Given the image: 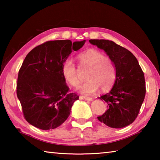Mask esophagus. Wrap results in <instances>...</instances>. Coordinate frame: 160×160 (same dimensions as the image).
<instances>
[{
	"label": "esophagus",
	"instance_id": "esophagus-1",
	"mask_svg": "<svg viewBox=\"0 0 160 160\" xmlns=\"http://www.w3.org/2000/svg\"><path fill=\"white\" fill-rule=\"evenodd\" d=\"M80 97L82 99H84L85 100H86V101H92V97H86V96H80Z\"/></svg>",
	"mask_w": 160,
	"mask_h": 160
}]
</instances>
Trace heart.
Returning <instances> with one entry per match:
<instances>
[{"mask_svg":"<svg viewBox=\"0 0 160 160\" xmlns=\"http://www.w3.org/2000/svg\"><path fill=\"white\" fill-rule=\"evenodd\" d=\"M80 69H88L85 83L78 87V90L83 94H92L100 88L107 91L114 84L116 72L114 65L109 58L95 48H90L78 56ZM65 79L72 86L80 83L78 69L72 60L68 58L61 67Z\"/></svg>","mask_w":160,"mask_h":160,"instance_id":"heart-1","label":"heart"}]
</instances>
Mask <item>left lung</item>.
Here are the masks:
<instances>
[{
  "instance_id": "8db88e82",
  "label": "left lung",
  "mask_w": 160,
  "mask_h": 160,
  "mask_svg": "<svg viewBox=\"0 0 160 160\" xmlns=\"http://www.w3.org/2000/svg\"><path fill=\"white\" fill-rule=\"evenodd\" d=\"M90 44L104 50L116 68V77L109 93L99 98L107 103V110L97 118L113 128L131 124L144 101L145 76L137 58L131 51L106 39H90Z\"/></svg>"
}]
</instances>
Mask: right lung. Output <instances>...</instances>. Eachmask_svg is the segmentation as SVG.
Masks as SVG:
<instances>
[{
  "label": "right lung",
  "instance_id": "right-lung-1",
  "mask_svg": "<svg viewBox=\"0 0 160 160\" xmlns=\"http://www.w3.org/2000/svg\"><path fill=\"white\" fill-rule=\"evenodd\" d=\"M85 42L48 41L27 55L19 70L17 96L24 117L31 125L42 130L54 129L69 116L79 96L69 92L61 67L72 51L79 50Z\"/></svg>",
  "mask_w": 160,
  "mask_h": 160
}]
</instances>
